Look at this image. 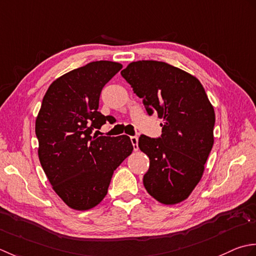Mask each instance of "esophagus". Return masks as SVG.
Instances as JSON below:
<instances>
[{
  "mask_svg": "<svg viewBox=\"0 0 256 256\" xmlns=\"http://www.w3.org/2000/svg\"><path fill=\"white\" fill-rule=\"evenodd\" d=\"M130 140H132V144L134 146V150L137 151L138 150V137L137 136H132V137H130Z\"/></svg>",
  "mask_w": 256,
  "mask_h": 256,
  "instance_id": "obj_1",
  "label": "esophagus"
}]
</instances>
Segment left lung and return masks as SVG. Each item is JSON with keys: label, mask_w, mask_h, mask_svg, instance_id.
Masks as SVG:
<instances>
[{"label": "left lung", "mask_w": 256, "mask_h": 256, "mask_svg": "<svg viewBox=\"0 0 256 256\" xmlns=\"http://www.w3.org/2000/svg\"><path fill=\"white\" fill-rule=\"evenodd\" d=\"M122 76L142 98L147 112L162 119L161 137L139 138L150 160L144 186L160 203L176 204L202 178L214 142V109L196 77L164 62H132Z\"/></svg>", "instance_id": "8db88e82"}]
</instances>
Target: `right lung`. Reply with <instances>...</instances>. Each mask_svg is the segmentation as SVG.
I'll return each mask as SVG.
<instances>
[{"instance_id":"right-lung-1","label":"right lung","mask_w":256,"mask_h":256,"mask_svg":"<svg viewBox=\"0 0 256 256\" xmlns=\"http://www.w3.org/2000/svg\"><path fill=\"white\" fill-rule=\"evenodd\" d=\"M122 68L92 62L52 82L35 122L38 158L53 190L74 210L96 206L106 196L114 171L132 152L126 134H92L112 116L98 112L102 87Z\"/></svg>"}]
</instances>
